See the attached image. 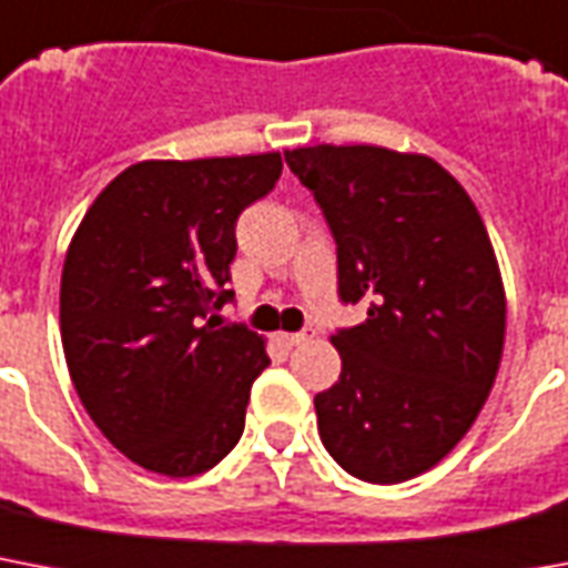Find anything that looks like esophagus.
I'll use <instances>...</instances> for the list:
<instances>
[{
	"label": "esophagus",
	"mask_w": 568,
	"mask_h": 568,
	"mask_svg": "<svg viewBox=\"0 0 568 568\" xmlns=\"http://www.w3.org/2000/svg\"><path fill=\"white\" fill-rule=\"evenodd\" d=\"M316 331L313 328H302V331H293V334H281V343H287V346H302L307 339H313Z\"/></svg>",
	"instance_id": "1"
}]
</instances>
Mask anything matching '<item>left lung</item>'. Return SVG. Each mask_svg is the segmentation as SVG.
<instances>
[{
	"label": "left lung",
	"mask_w": 568,
	"mask_h": 568,
	"mask_svg": "<svg viewBox=\"0 0 568 568\" xmlns=\"http://www.w3.org/2000/svg\"><path fill=\"white\" fill-rule=\"evenodd\" d=\"M287 166L337 243L339 381L316 393L322 446L348 475L398 484L460 443L496 381L505 287L478 207L437 161L381 146H307Z\"/></svg>",
	"instance_id": "8db88e82"
}]
</instances>
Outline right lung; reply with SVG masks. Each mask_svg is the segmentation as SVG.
<instances>
[{"label": "right lung", "mask_w": 568, "mask_h": 568, "mask_svg": "<svg viewBox=\"0 0 568 568\" xmlns=\"http://www.w3.org/2000/svg\"><path fill=\"white\" fill-rule=\"evenodd\" d=\"M281 155L143 161L84 213L61 275V339L81 405L138 466L170 478L237 446L263 339L220 325L234 225L272 193Z\"/></svg>", "instance_id": "right-lung-1"}]
</instances>
